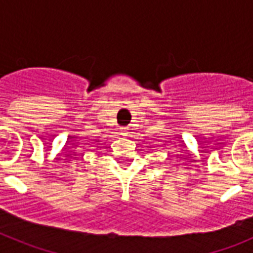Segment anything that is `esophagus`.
Instances as JSON below:
<instances>
[{"label":"esophagus","instance_id":"34e87169","mask_svg":"<svg viewBox=\"0 0 253 253\" xmlns=\"http://www.w3.org/2000/svg\"><path fill=\"white\" fill-rule=\"evenodd\" d=\"M120 134H122V135H128L129 129L126 128V126H123V128H120Z\"/></svg>","mask_w":253,"mask_h":253}]
</instances>
